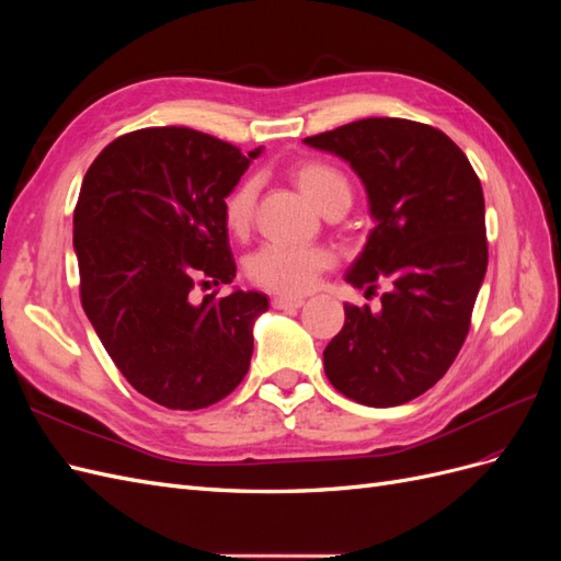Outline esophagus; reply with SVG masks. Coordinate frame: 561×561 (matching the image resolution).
I'll use <instances>...</instances> for the list:
<instances>
[{
    "label": "esophagus",
    "mask_w": 561,
    "mask_h": 561,
    "mask_svg": "<svg viewBox=\"0 0 561 561\" xmlns=\"http://www.w3.org/2000/svg\"><path fill=\"white\" fill-rule=\"evenodd\" d=\"M274 309L278 311H287V309H301L304 307V299L301 297H287V295H278L274 297Z\"/></svg>",
    "instance_id": "1"
}]
</instances>
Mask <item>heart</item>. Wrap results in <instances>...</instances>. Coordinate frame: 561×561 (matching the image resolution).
<instances>
[{
    "label": "heart",
    "mask_w": 561,
    "mask_h": 561,
    "mask_svg": "<svg viewBox=\"0 0 561 561\" xmlns=\"http://www.w3.org/2000/svg\"><path fill=\"white\" fill-rule=\"evenodd\" d=\"M293 180L318 210L332 203H351V184L342 171L325 161H304L293 168ZM254 182L243 180L225 198V225L231 233L243 236L252 225ZM332 264V254L318 245L266 243L250 254L248 276L254 285L280 295L309 293L320 271Z\"/></svg>",
    "instance_id": "1"
}]
</instances>
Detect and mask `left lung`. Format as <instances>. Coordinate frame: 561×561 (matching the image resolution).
<instances>
[{"label": "left lung", "mask_w": 561, "mask_h": 561, "mask_svg": "<svg viewBox=\"0 0 561 561\" xmlns=\"http://www.w3.org/2000/svg\"><path fill=\"white\" fill-rule=\"evenodd\" d=\"M344 159L360 178L375 229L346 271L365 295L383 283L381 311L346 304V322L322 351L346 398L396 407L426 393L461 351L486 274L480 178L443 130L371 116L304 140Z\"/></svg>", "instance_id": "left-lung-1"}]
</instances>
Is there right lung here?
Instances as JSON below:
<instances>
[{
    "mask_svg": "<svg viewBox=\"0 0 561 561\" xmlns=\"http://www.w3.org/2000/svg\"><path fill=\"white\" fill-rule=\"evenodd\" d=\"M262 147L192 128H142L110 142L83 175L75 208L81 307L128 383L168 410H203L245 377L262 293L231 283L225 198Z\"/></svg>",
    "mask_w": 561,
    "mask_h": 561,
    "instance_id": "add662e5",
    "label": "right lung"
}]
</instances>
